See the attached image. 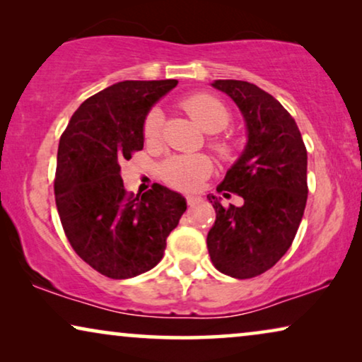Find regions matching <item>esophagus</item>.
I'll list each match as a JSON object with an SVG mask.
<instances>
[{
    "mask_svg": "<svg viewBox=\"0 0 362 362\" xmlns=\"http://www.w3.org/2000/svg\"><path fill=\"white\" fill-rule=\"evenodd\" d=\"M186 202H187V206H196V204H199L201 202V197L199 196H186Z\"/></svg>",
    "mask_w": 362,
    "mask_h": 362,
    "instance_id": "obj_1",
    "label": "esophagus"
}]
</instances>
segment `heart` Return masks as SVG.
<instances>
[{
	"instance_id": "obj_1",
	"label": "heart",
	"mask_w": 362,
	"mask_h": 362,
	"mask_svg": "<svg viewBox=\"0 0 362 362\" xmlns=\"http://www.w3.org/2000/svg\"><path fill=\"white\" fill-rule=\"evenodd\" d=\"M181 107L207 133L224 130L230 122V113L227 107L219 98L209 95V93H191L182 98ZM161 128L163 113L160 108H151L143 122V138L146 141L158 140L161 135ZM211 146L224 160H230L235 155L234 143L227 138H214L211 140ZM211 171L212 161L204 155L173 156L161 165L160 176L173 189L194 191L211 175Z\"/></svg>"
}]
</instances>
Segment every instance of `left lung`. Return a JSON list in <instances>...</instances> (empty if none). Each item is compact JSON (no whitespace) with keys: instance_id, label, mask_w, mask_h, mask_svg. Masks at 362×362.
Segmentation results:
<instances>
[{"instance_id":"obj_1","label":"left lung","mask_w":362,"mask_h":362,"mask_svg":"<svg viewBox=\"0 0 362 362\" xmlns=\"http://www.w3.org/2000/svg\"><path fill=\"white\" fill-rule=\"evenodd\" d=\"M212 86L240 108L249 141L217 186L226 197V190L244 197V206L224 207L207 196L216 209L207 250L222 274L254 279L286 254L298 230L308 199L306 146L293 117L255 83L229 78Z\"/></svg>"}]
</instances>
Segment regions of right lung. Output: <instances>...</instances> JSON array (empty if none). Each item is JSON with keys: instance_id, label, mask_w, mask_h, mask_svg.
<instances>
[{"instance_id": "obj_1", "label": "right lung", "mask_w": 362, "mask_h": 362, "mask_svg": "<svg viewBox=\"0 0 362 362\" xmlns=\"http://www.w3.org/2000/svg\"><path fill=\"white\" fill-rule=\"evenodd\" d=\"M177 81H125L88 97L61 135L54 196L62 229L81 259L108 279H132L163 259L186 211L185 197L123 186L122 163L143 150V122Z\"/></svg>"}]
</instances>
